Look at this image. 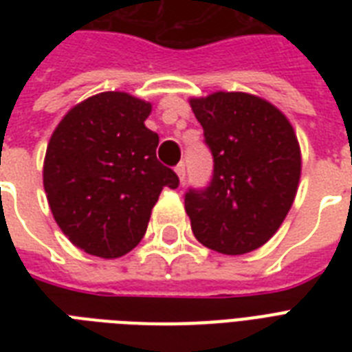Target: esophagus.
Masks as SVG:
<instances>
[{"instance_id": "obj_1", "label": "esophagus", "mask_w": 352, "mask_h": 352, "mask_svg": "<svg viewBox=\"0 0 352 352\" xmlns=\"http://www.w3.org/2000/svg\"><path fill=\"white\" fill-rule=\"evenodd\" d=\"M175 173H177V177H179V181H181V184H182V182H184V177H186V170H184V164L177 166Z\"/></svg>"}]
</instances>
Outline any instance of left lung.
<instances>
[{
    "label": "left lung",
    "mask_w": 352,
    "mask_h": 352,
    "mask_svg": "<svg viewBox=\"0 0 352 352\" xmlns=\"http://www.w3.org/2000/svg\"><path fill=\"white\" fill-rule=\"evenodd\" d=\"M190 106L214 155L210 186L184 197L193 235L226 256L257 250L296 199L301 151L294 127L274 104L241 91L193 96Z\"/></svg>",
    "instance_id": "1"
}]
</instances>
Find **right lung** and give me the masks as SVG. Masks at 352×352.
<instances>
[{
  "mask_svg": "<svg viewBox=\"0 0 352 352\" xmlns=\"http://www.w3.org/2000/svg\"><path fill=\"white\" fill-rule=\"evenodd\" d=\"M151 104L106 91L73 106L52 131L43 188L52 217L76 248L117 259L140 243L162 188L179 186L157 160Z\"/></svg>",
  "mask_w": 352,
  "mask_h": 352,
  "instance_id": "add662e5",
  "label": "right lung"
}]
</instances>
